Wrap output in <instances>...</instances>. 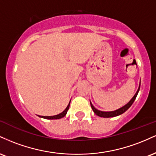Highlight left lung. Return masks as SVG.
Masks as SVG:
<instances>
[{"instance_id": "8db88e82", "label": "left lung", "mask_w": 156, "mask_h": 156, "mask_svg": "<svg viewBox=\"0 0 156 156\" xmlns=\"http://www.w3.org/2000/svg\"><path fill=\"white\" fill-rule=\"evenodd\" d=\"M139 89H140V85H139V89H138L136 93L135 94V95L133 97V98H132L130 101L128 102V103H127L126 105H125L124 106H122V108L117 109V110H115V111H113V112H101V111H99L98 110V109L94 108V106H93V105L90 102V104H91V107H92L93 112H94V114H96V115L99 116V117H104V118H108V117H117V116H119L120 115V114H123V113L126 112L127 110H128V108H130V106H131V105L133 104L134 101L136 100V98L137 94H138V92H139Z\"/></svg>"}]
</instances>
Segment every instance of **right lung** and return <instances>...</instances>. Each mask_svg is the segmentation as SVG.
I'll return each mask as SVG.
<instances>
[{
    "label": "right lung",
    "instance_id": "add662e5",
    "mask_svg": "<svg viewBox=\"0 0 156 156\" xmlns=\"http://www.w3.org/2000/svg\"><path fill=\"white\" fill-rule=\"evenodd\" d=\"M69 104H70V102L69 103V104H68L67 108H65V110H64L63 112H62L59 114H57V115H55V116H46V117H45V116H39V117L44 118V119H61V118L64 117V116L67 114L68 109H69Z\"/></svg>",
    "mask_w": 156,
    "mask_h": 156
}]
</instances>
